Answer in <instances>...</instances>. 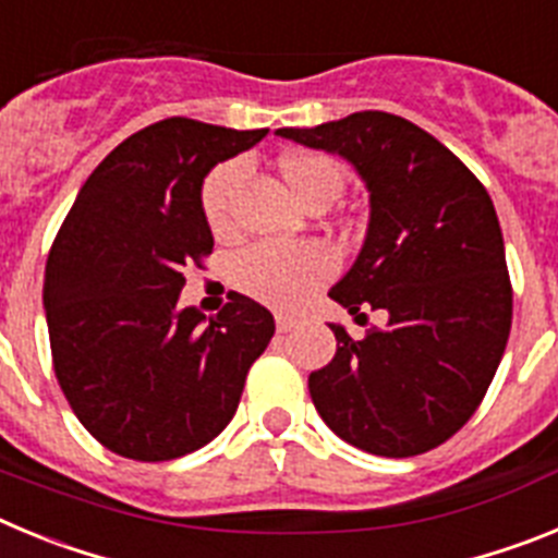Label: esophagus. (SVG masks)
<instances>
[{
    "label": "esophagus",
    "instance_id": "1",
    "mask_svg": "<svg viewBox=\"0 0 558 558\" xmlns=\"http://www.w3.org/2000/svg\"><path fill=\"white\" fill-rule=\"evenodd\" d=\"M299 327V322H295L293 315H276V329L279 332H290V329Z\"/></svg>",
    "mask_w": 558,
    "mask_h": 558
}]
</instances>
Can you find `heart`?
<instances>
[{
	"instance_id": "heart-1",
	"label": "heart",
	"mask_w": 558,
	"mask_h": 558,
	"mask_svg": "<svg viewBox=\"0 0 558 558\" xmlns=\"http://www.w3.org/2000/svg\"><path fill=\"white\" fill-rule=\"evenodd\" d=\"M245 175V165L231 159L218 165L206 175L201 190L204 218L215 234H226L231 229V195ZM282 175L299 201L322 198L343 190V170L324 153H290L282 159ZM335 270L332 251L318 243L295 245H254L236 256L234 282L245 293L270 304V307L293 310L307 302L310 293L322 282H327Z\"/></svg>"
}]
</instances>
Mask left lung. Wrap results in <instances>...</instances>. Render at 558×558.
I'll use <instances>...</instances> for the list:
<instances>
[{"label":"left lung","mask_w":558,"mask_h":558,"mask_svg":"<svg viewBox=\"0 0 558 558\" xmlns=\"http://www.w3.org/2000/svg\"><path fill=\"white\" fill-rule=\"evenodd\" d=\"M276 136L338 153L368 190L363 248L329 299L386 327L338 340L310 374L315 411L357 450L408 458L445 445L481 405L511 329V282L489 192L413 122L357 111Z\"/></svg>","instance_id":"left-lung-1"}]
</instances>
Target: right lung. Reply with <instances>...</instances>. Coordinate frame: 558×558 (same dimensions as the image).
Masks as SVG:
<instances>
[{
	"label": "right lung",
	"instance_id": "1",
	"mask_svg": "<svg viewBox=\"0 0 558 558\" xmlns=\"http://www.w3.org/2000/svg\"><path fill=\"white\" fill-rule=\"evenodd\" d=\"M170 117L113 147L77 192L44 274L61 391L92 436L133 461L201 450L234 416L274 315L234 293L215 318L179 307L184 265L211 254L201 186L265 140Z\"/></svg>",
	"mask_w": 558,
	"mask_h": 558
}]
</instances>
